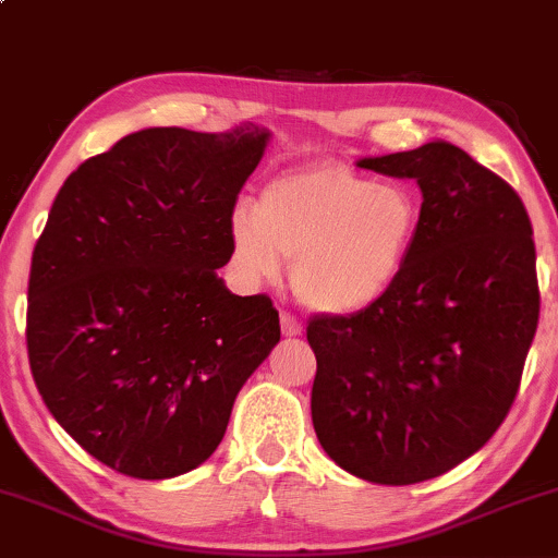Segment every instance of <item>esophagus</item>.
<instances>
[{
  "mask_svg": "<svg viewBox=\"0 0 558 558\" xmlns=\"http://www.w3.org/2000/svg\"><path fill=\"white\" fill-rule=\"evenodd\" d=\"M280 330H283L286 338H296L301 336V330H304V325H301L291 312H280Z\"/></svg>",
  "mask_w": 558,
  "mask_h": 558,
  "instance_id": "1",
  "label": "esophagus"
}]
</instances>
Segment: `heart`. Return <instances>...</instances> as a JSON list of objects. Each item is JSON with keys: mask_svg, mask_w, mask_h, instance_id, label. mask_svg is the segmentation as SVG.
Wrapping results in <instances>:
<instances>
[{"mask_svg": "<svg viewBox=\"0 0 558 558\" xmlns=\"http://www.w3.org/2000/svg\"><path fill=\"white\" fill-rule=\"evenodd\" d=\"M235 265L275 280L293 259L291 286L306 310L354 315L396 286L420 230L417 198L401 183H373L341 162L275 175L259 204L230 213Z\"/></svg>", "mask_w": 558, "mask_h": 558, "instance_id": "obj_1", "label": "heart"}]
</instances>
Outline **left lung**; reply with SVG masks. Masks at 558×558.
<instances>
[{
  "label": "left lung",
  "mask_w": 558,
  "mask_h": 558,
  "mask_svg": "<svg viewBox=\"0 0 558 558\" xmlns=\"http://www.w3.org/2000/svg\"><path fill=\"white\" fill-rule=\"evenodd\" d=\"M356 165L417 181L420 230L377 304L306 328L312 422L341 470L412 485L470 459L509 414L541 315L533 226L517 191L448 141Z\"/></svg>",
  "instance_id": "left-lung-1"
}]
</instances>
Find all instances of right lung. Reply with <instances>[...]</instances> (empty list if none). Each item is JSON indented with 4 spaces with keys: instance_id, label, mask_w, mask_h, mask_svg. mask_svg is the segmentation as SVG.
<instances>
[{
    "instance_id": "add662e5",
    "label": "right lung",
    "mask_w": 558,
    "mask_h": 558,
    "mask_svg": "<svg viewBox=\"0 0 558 558\" xmlns=\"http://www.w3.org/2000/svg\"><path fill=\"white\" fill-rule=\"evenodd\" d=\"M270 131L144 128L70 172L36 241L28 362L101 464L168 480L207 462L233 401L280 341L265 293L235 296L230 213Z\"/></svg>"
}]
</instances>
